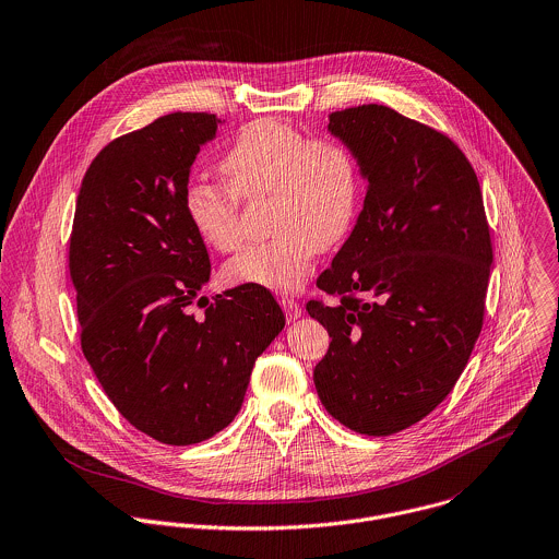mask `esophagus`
<instances>
[{
    "mask_svg": "<svg viewBox=\"0 0 559 559\" xmlns=\"http://www.w3.org/2000/svg\"><path fill=\"white\" fill-rule=\"evenodd\" d=\"M282 308H284V312H286V319L288 321H297L299 317H301V306L295 301V299H290V297H282Z\"/></svg>",
    "mask_w": 559,
    "mask_h": 559,
    "instance_id": "1",
    "label": "esophagus"
}]
</instances>
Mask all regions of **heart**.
I'll list each match as a JSON object with an SVG mask.
<instances>
[{
    "label": "heart",
    "mask_w": 559,
    "mask_h": 559,
    "mask_svg": "<svg viewBox=\"0 0 559 559\" xmlns=\"http://www.w3.org/2000/svg\"><path fill=\"white\" fill-rule=\"evenodd\" d=\"M221 171L227 187L194 180L185 190L190 225L221 253L236 251L245 238L238 197H273L275 234L225 266L229 282L295 290L319 249L341 242L356 221L360 169L341 141L312 139L288 123L260 119L236 136Z\"/></svg>",
    "instance_id": "obj_1"
}]
</instances>
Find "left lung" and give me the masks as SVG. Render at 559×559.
Here are the masks:
<instances>
[{
  "mask_svg": "<svg viewBox=\"0 0 559 559\" xmlns=\"http://www.w3.org/2000/svg\"><path fill=\"white\" fill-rule=\"evenodd\" d=\"M367 197L306 310L330 334L314 385L345 427L390 436L455 385L484 323L492 264L477 176L444 134L388 106L330 115Z\"/></svg>",
  "mask_w": 559,
  "mask_h": 559,
  "instance_id": "left-lung-1",
  "label": "left lung"
}]
</instances>
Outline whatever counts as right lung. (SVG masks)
Listing matches in <instances>:
<instances>
[{"instance_id":"add662e5","label":"right lung","mask_w":559,"mask_h":559,"mask_svg":"<svg viewBox=\"0 0 559 559\" xmlns=\"http://www.w3.org/2000/svg\"><path fill=\"white\" fill-rule=\"evenodd\" d=\"M218 123L174 112L106 145L82 180L69 247L91 369L136 429L176 447L234 420L258 356L286 323L262 286L199 297L210 258L185 190ZM194 298L209 304L201 320L187 310Z\"/></svg>"}]
</instances>
